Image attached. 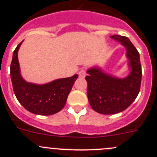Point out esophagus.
<instances>
[{"instance_id":"34e87169","label":"esophagus","mask_w":157,"mask_h":157,"mask_svg":"<svg viewBox=\"0 0 157 157\" xmlns=\"http://www.w3.org/2000/svg\"><path fill=\"white\" fill-rule=\"evenodd\" d=\"M78 74L80 78L83 79L85 77H86V71H85L84 70H81V71H80V72H79Z\"/></svg>"}]
</instances>
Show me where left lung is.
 I'll list each match as a JSON object with an SVG mask.
<instances>
[{"instance_id":"obj_1","label":"left lung","mask_w":157,"mask_h":157,"mask_svg":"<svg viewBox=\"0 0 157 157\" xmlns=\"http://www.w3.org/2000/svg\"><path fill=\"white\" fill-rule=\"evenodd\" d=\"M110 37L125 48L130 73L119 78L98 66L86 71L89 102L93 110L103 115L119 113L131 105L140 92L142 77L140 55L129 39L119 35Z\"/></svg>"}]
</instances>
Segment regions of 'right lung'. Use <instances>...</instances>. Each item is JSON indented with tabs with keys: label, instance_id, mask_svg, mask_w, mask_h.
Listing matches in <instances>:
<instances>
[{
	"label": "right lung",
	"instance_id": "1",
	"mask_svg": "<svg viewBox=\"0 0 157 157\" xmlns=\"http://www.w3.org/2000/svg\"><path fill=\"white\" fill-rule=\"evenodd\" d=\"M23 42L14 50L10 64L11 81L17 100L26 110L36 115H50L60 112L78 75L57 79L45 84L27 82L22 77L18 60V51Z\"/></svg>",
	"mask_w": 157,
	"mask_h": 157
}]
</instances>
